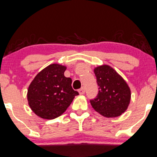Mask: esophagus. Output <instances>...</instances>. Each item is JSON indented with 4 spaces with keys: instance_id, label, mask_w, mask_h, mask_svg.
<instances>
[{
    "instance_id": "esophagus-1",
    "label": "esophagus",
    "mask_w": 157,
    "mask_h": 157,
    "mask_svg": "<svg viewBox=\"0 0 157 157\" xmlns=\"http://www.w3.org/2000/svg\"><path fill=\"white\" fill-rule=\"evenodd\" d=\"M78 92H79V93L80 94V95H83V94L85 93V89H84L83 87H82L81 89H80V90H78Z\"/></svg>"
}]
</instances>
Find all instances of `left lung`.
<instances>
[{"instance_id":"1","label":"left lung","mask_w":157,"mask_h":157,"mask_svg":"<svg viewBox=\"0 0 157 157\" xmlns=\"http://www.w3.org/2000/svg\"><path fill=\"white\" fill-rule=\"evenodd\" d=\"M98 93L90 103L95 111L105 117H116L124 113L131 98L126 82L111 67L101 65L94 69Z\"/></svg>"}]
</instances>
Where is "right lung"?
<instances>
[{
	"label": "right lung",
	"instance_id": "obj_1",
	"mask_svg": "<svg viewBox=\"0 0 157 157\" xmlns=\"http://www.w3.org/2000/svg\"><path fill=\"white\" fill-rule=\"evenodd\" d=\"M65 66L52 64L43 69L28 90L29 105L34 113L46 120L61 116L78 92L71 86L72 80L64 75Z\"/></svg>",
	"mask_w": 157,
	"mask_h": 157
}]
</instances>
